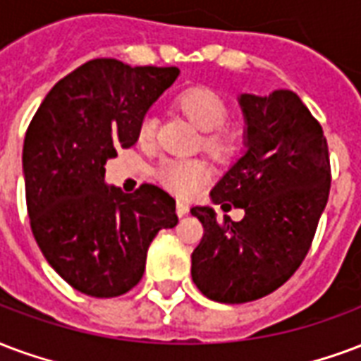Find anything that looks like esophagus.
<instances>
[{"mask_svg": "<svg viewBox=\"0 0 361 361\" xmlns=\"http://www.w3.org/2000/svg\"><path fill=\"white\" fill-rule=\"evenodd\" d=\"M176 212H178V216H185L189 212V207L188 204H185V202H181V201H178V204H176Z\"/></svg>", "mask_w": 361, "mask_h": 361, "instance_id": "1", "label": "esophagus"}]
</instances>
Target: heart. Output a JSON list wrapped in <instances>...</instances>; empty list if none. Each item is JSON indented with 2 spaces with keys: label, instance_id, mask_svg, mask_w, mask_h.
I'll list each match as a JSON object with an SVG mask.
<instances>
[{
  "label": "heart",
  "instance_id": "heart-1",
  "mask_svg": "<svg viewBox=\"0 0 361 361\" xmlns=\"http://www.w3.org/2000/svg\"><path fill=\"white\" fill-rule=\"evenodd\" d=\"M176 106L185 114L195 126L202 130L201 147L218 162L233 160L243 147L241 132L228 126L229 106L220 93L207 85H193L178 93ZM141 145L154 141V120L145 116L137 128ZM210 176V166L204 159L166 160L157 170V180L170 193L180 199H191L199 193Z\"/></svg>",
  "mask_w": 361,
  "mask_h": 361
}]
</instances>
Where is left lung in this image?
<instances>
[{"label":"left lung","mask_w":361,"mask_h":361,"mask_svg":"<svg viewBox=\"0 0 361 361\" xmlns=\"http://www.w3.org/2000/svg\"><path fill=\"white\" fill-rule=\"evenodd\" d=\"M245 157L212 189L216 204L245 208V218L216 220L195 207L202 239L191 255L195 285L210 300H258L289 281L308 255L331 189L323 130L295 92L241 95Z\"/></svg>","instance_id":"left-lung-1"}]
</instances>
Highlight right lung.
I'll return each mask as SVG.
<instances>
[{
  "label": "right lung",
  "mask_w": 361,
  "mask_h": 361,
  "mask_svg": "<svg viewBox=\"0 0 361 361\" xmlns=\"http://www.w3.org/2000/svg\"><path fill=\"white\" fill-rule=\"evenodd\" d=\"M178 74L93 59L53 85L26 130L32 233L51 268L84 295H126L143 277L154 235L178 224L176 201L157 185L130 195L105 185L106 159L135 145L147 109Z\"/></svg>",
  "instance_id": "obj_1"
}]
</instances>
